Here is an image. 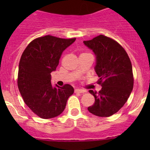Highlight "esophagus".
I'll return each mask as SVG.
<instances>
[{
	"instance_id": "34e87169",
	"label": "esophagus",
	"mask_w": 150,
	"mask_h": 150,
	"mask_svg": "<svg viewBox=\"0 0 150 150\" xmlns=\"http://www.w3.org/2000/svg\"><path fill=\"white\" fill-rule=\"evenodd\" d=\"M75 93H83L86 92V91L83 90V89H79V88H77L75 90Z\"/></svg>"
}]
</instances>
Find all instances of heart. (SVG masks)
I'll use <instances>...</instances> for the list:
<instances>
[{"label":"heart","instance_id":"b5f03b06","mask_svg":"<svg viewBox=\"0 0 150 150\" xmlns=\"http://www.w3.org/2000/svg\"><path fill=\"white\" fill-rule=\"evenodd\" d=\"M83 54H86V53H83Z\"/></svg>","mask_w":150,"mask_h":150}]
</instances>
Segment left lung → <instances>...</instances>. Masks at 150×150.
<instances>
[{
	"mask_svg": "<svg viewBox=\"0 0 150 150\" xmlns=\"http://www.w3.org/2000/svg\"><path fill=\"white\" fill-rule=\"evenodd\" d=\"M83 43L96 54L97 83L102 86L98 93L89 90L95 102L88 110L99 117H110L123 107L134 88L131 60L121 45L103 35Z\"/></svg>",
	"mask_w": 150,
	"mask_h": 150,
	"instance_id": "left-lung-1",
	"label": "left lung"
}]
</instances>
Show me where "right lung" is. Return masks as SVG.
<instances>
[{
	"label": "right lung",
	"mask_w": 150,
	"mask_h": 150,
	"mask_svg": "<svg viewBox=\"0 0 150 150\" xmlns=\"http://www.w3.org/2000/svg\"><path fill=\"white\" fill-rule=\"evenodd\" d=\"M75 39L48 35L32 40L22 53L18 71V88L25 103L41 118L59 115L65 108L68 98L73 93L74 88L69 84L53 87L51 72L56 70L62 52Z\"/></svg>",
	"instance_id": "add662e5"
}]
</instances>
